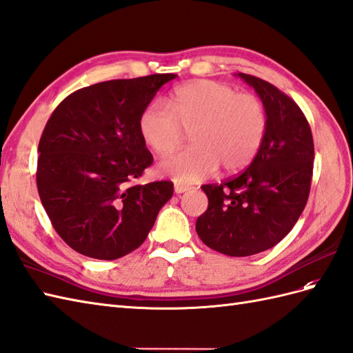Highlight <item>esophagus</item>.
Returning a JSON list of instances; mask_svg holds the SVG:
<instances>
[{"instance_id":"obj_1","label":"esophagus","mask_w":353,"mask_h":353,"mask_svg":"<svg viewBox=\"0 0 353 353\" xmlns=\"http://www.w3.org/2000/svg\"><path fill=\"white\" fill-rule=\"evenodd\" d=\"M189 189H191V186H186V185H174V192L176 194H183V192H186V191H189Z\"/></svg>"}]
</instances>
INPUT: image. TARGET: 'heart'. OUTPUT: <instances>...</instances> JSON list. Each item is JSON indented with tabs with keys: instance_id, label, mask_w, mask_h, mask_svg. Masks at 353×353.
<instances>
[{
	"instance_id": "heart-1",
	"label": "heart",
	"mask_w": 353,
	"mask_h": 353,
	"mask_svg": "<svg viewBox=\"0 0 353 353\" xmlns=\"http://www.w3.org/2000/svg\"><path fill=\"white\" fill-rule=\"evenodd\" d=\"M267 112L252 94H239L230 85L195 80L179 86L168 104L152 101L139 117L143 141L158 153L168 155L189 132L192 148L164 159L158 165L162 176L179 183H195L221 165L234 173L249 165L265 139Z\"/></svg>"
}]
</instances>
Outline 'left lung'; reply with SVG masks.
Listing matches in <instances>:
<instances>
[{"instance_id": "obj_1", "label": "left lung", "mask_w": 353, "mask_h": 353, "mask_svg": "<svg viewBox=\"0 0 353 353\" xmlns=\"http://www.w3.org/2000/svg\"><path fill=\"white\" fill-rule=\"evenodd\" d=\"M267 112V132L250 165L219 185H203L209 207L195 230L205 246L228 256H250L288 236L310 192L314 146L301 108L265 80L239 73Z\"/></svg>"}]
</instances>
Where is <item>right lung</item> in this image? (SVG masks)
Instances as JSON below:
<instances>
[{
  "label": "right lung",
  "instance_id": "right-lung-1",
  "mask_svg": "<svg viewBox=\"0 0 353 353\" xmlns=\"http://www.w3.org/2000/svg\"><path fill=\"white\" fill-rule=\"evenodd\" d=\"M176 74L108 80L76 90L44 126L37 188L59 237L79 254L112 261L146 240L171 196L162 180L131 185L152 162L139 117Z\"/></svg>",
  "mask_w": 353,
  "mask_h": 353
}]
</instances>
